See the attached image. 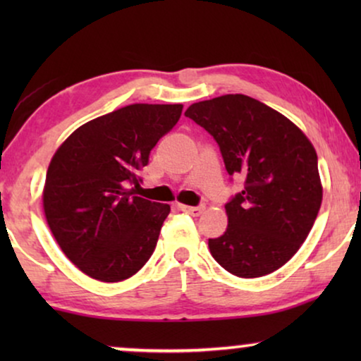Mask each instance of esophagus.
<instances>
[{"label":"esophagus","mask_w":361,"mask_h":361,"mask_svg":"<svg viewBox=\"0 0 361 361\" xmlns=\"http://www.w3.org/2000/svg\"><path fill=\"white\" fill-rule=\"evenodd\" d=\"M180 210L185 212V214H189L192 216H199L202 215V212H204V207L199 205V207H190V205H180Z\"/></svg>","instance_id":"1"}]
</instances>
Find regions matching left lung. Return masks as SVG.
Wrapping results in <instances>:
<instances>
[{
	"label": "left lung",
	"instance_id": "8db88e82",
	"mask_svg": "<svg viewBox=\"0 0 361 361\" xmlns=\"http://www.w3.org/2000/svg\"><path fill=\"white\" fill-rule=\"evenodd\" d=\"M185 116L214 136L228 176L245 179L225 204L226 231L209 240L212 256L238 278L279 269L307 238L322 204L314 146L284 115L241 93L194 103Z\"/></svg>",
	"mask_w": 361,
	"mask_h": 361
}]
</instances>
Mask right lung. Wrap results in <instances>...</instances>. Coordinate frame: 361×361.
Segmentation results:
<instances>
[{
	"label": "right lung",
	"instance_id": "obj_1",
	"mask_svg": "<svg viewBox=\"0 0 361 361\" xmlns=\"http://www.w3.org/2000/svg\"><path fill=\"white\" fill-rule=\"evenodd\" d=\"M180 113L182 105L133 103L82 125L54 154L42 195L49 228L90 278L118 283L151 258L171 207L135 189Z\"/></svg>",
	"mask_w": 361,
	"mask_h": 361
}]
</instances>
